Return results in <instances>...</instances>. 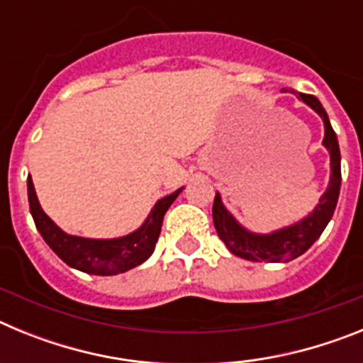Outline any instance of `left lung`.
<instances>
[{
    "label": "left lung",
    "instance_id": "left-lung-1",
    "mask_svg": "<svg viewBox=\"0 0 363 363\" xmlns=\"http://www.w3.org/2000/svg\"><path fill=\"white\" fill-rule=\"evenodd\" d=\"M281 92L296 94L303 104L309 105L322 118L323 129H325L322 145L325 147L329 158H331V178H329V185L320 196L316 207L306 218L298 220L293 225L281 227V229L267 234L252 233V230L245 229L227 211V207L221 201L220 192H216L213 205V221L218 236L233 255L249 259V262H291V259L303 255L320 238V234L331 221L340 196L342 169H340L338 138L333 130L325 108L322 107L320 99L313 94H301V92H294L293 89H281Z\"/></svg>",
    "mask_w": 363,
    "mask_h": 363
}]
</instances>
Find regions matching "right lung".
I'll return each instance as SVG.
<instances>
[{
  "label": "right lung",
  "mask_w": 363,
  "mask_h": 363,
  "mask_svg": "<svg viewBox=\"0 0 363 363\" xmlns=\"http://www.w3.org/2000/svg\"><path fill=\"white\" fill-rule=\"evenodd\" d=\"M182 191L184 187L156 201L149 216L136 230L120 236V238L101 240L74 236V234H67L65 230L60 229L41 209L30 176L27 179L30 214L34 218L36 229L40 230L47 245L69 267L78 269L86 274H98V277H112V274L129 271V269L142 265L152 255L160 230H162L163 216Z\"/></svg>",
  "instance_id": "obj_1"
}]
</instances>
